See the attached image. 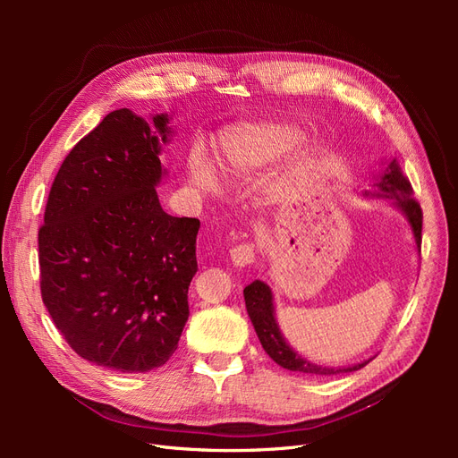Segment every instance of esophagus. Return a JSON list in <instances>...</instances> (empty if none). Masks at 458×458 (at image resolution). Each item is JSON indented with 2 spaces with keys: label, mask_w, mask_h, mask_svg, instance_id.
I'll return each mask as SVG.
<instances>
[{
  "label": "esophagus",
  "mask_w": 458,
  "mask_h": 458,
  "mask_svg": "<svg viewBox=\"0 0 458 458\" xmlns=\"http://www.w3.org/2000/svg\"><path fill=\"white\" fill-rule=\"evenodd\" d=\"M229 258H231L234 267H241V269L242 267H250L252 263H254V246L248 244V242L234 246V248H231Z\"/></svg>",
  "instance_id": "1"
}]
</instances>
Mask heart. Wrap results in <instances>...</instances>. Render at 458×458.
Segmentation results:
<instances>
[{
    "label": "heart",
    "mask_w": 458,
    "mask_h": 458,
    "mask_svg": "<svg viewBox=\"0 0 458 458\" xmlns=\"http://www.w3.org/2000/svg\"><path fill=\"white\" fill-rule=\"evenodd\" d=\"M300 141V133L284 123H239L217 137V165L227 175H246L275 158L286 155ZM191 179L202 192H216L217 183L210 165L192 157L189 162Z\"/></svg>",
    "instance_id": "1"
}]
</instances>
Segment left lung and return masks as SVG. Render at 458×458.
<instances>
[{
  "label": "left lung",
  "mask_w": 458,
  "mask_h": 458,
  "mask_svg": "<svg viewBox=\"0 0 458 458\" xmlns=\"http://www.w3.org/2000/svg\"><path fill=\"white\" fill-rule=\"evenodd\" d=\"M377 187L380 192H377L374 197H384V199H394V204L399 208L401 212L405 214L409 225L412 229V237L414 242H417V248L420 252V242H422V208L420 204L411 199L412 195V187L409 183V179L401 172L397 160H390V164L386 165L380 179L377 182ZM369 195V192H365ZM244 301H246V311L248 317L256 328V335L263 345V350L273 359L276 365H281L283 369L288 370H296L303 374H317V377H330V374H338V372H353L365 367L369 361L357 363L352 367H342V369H332V367H323L308 361L306 357H301L298 352H294L290 345L286 344L284 336L281 335V328L276 325L275 318V306H273V293L271 288L263 283V281H254L244 288Z\"/></svg>",
  "instance_id": "obj_1"
}]
</instances>
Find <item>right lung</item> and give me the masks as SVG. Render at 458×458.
I'll list each match as a JSON object with an SVG mask.
<instances>
[{
  "instance_id": "1",
  "label": "right lung",
  "mask_w": 458,
  "mask_h": 458,
  "mask_svg": "<svg viewBox=\"0 0 458 458\" xmlns=\"http://www.w3.org/2000/svg\"><path fill=\"white\" fill-rule=\"evenodd\" d=\"M168 114L113 110L55 175L38 233L41 300L68 345L120 372L162 367L189 318L197 217H174L157 185Z\"/></svg>"
}]
</instances>
